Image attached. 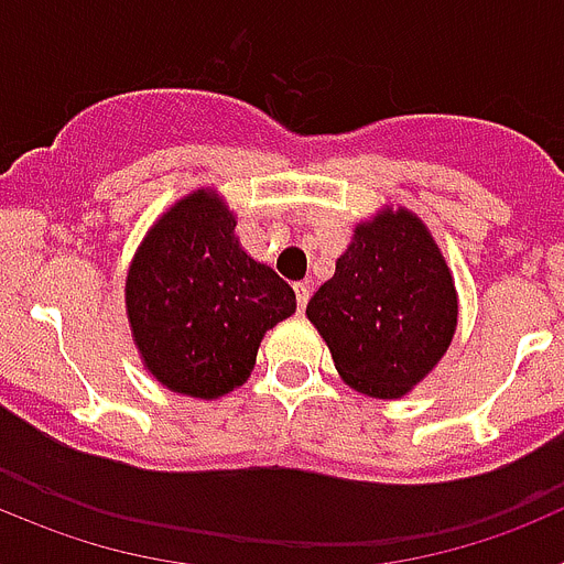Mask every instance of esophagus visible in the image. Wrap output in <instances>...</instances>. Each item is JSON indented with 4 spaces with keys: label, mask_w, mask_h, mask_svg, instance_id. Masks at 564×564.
I'll use <instances>...</instances> for the list:
<instances>
[{
    "label": "esophagus",
    "mask_w": 564,
    "mask_h": 564,
    "mask_svg": "<svg viewBox=\"0 0 564 564\" xmlns=\"http://www.w3.org/2000/svg\"><path fill=\"white\" fill-rule=\"evenodd\" d=\"M293 291H296L299 313H302L307 307V299H311V285H307V282H296V285H293Z\"/></svg>",
    "instance_id": "obj_1"
}]
</instances>
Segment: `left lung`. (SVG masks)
Returning <instances> with one entry per match:
<instances>
[{
	"mask_svg": "<svg viewBox=\"0 0 564 564\" xmlns=\"http://www.w3.org/2000/svg\"><path fill=\"white\" fill-rule=\"evenodd\" d=\"M307 318L347 387L395 401L435 370L457 330V291L435 237L410 208L383 206L352 231Z\"/></svg>",
	"mask_w": 564,
	"mask_h": 564,
	"instance_id": "obj_1",
	"label": "left lung"
}]
</instances>
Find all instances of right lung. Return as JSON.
Here are the masks:
<instances>
[{"label": "right lung", "instance_id": "obj_1", "mask_svg": "<svg viewBox=\"0 0 564 564\" xmlns=\"http://www.w3.org/2000/svg\"><path fill=\"white\" fill-rule=\"evenodd\" d=\"M217 188H197L152 223L127 273V318L143 367L177 395L214 401L248 381L296 293L239 246Z\"/></svg>", "mask_w": 564, "mask_h": 564}]
</instances>
